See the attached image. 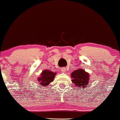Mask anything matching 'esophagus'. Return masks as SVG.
Instances as JSON below:
<instances>
[{
  "label": "esophagus",
  "instance_id": "1",
  "mask_svg": "<svg viewBox=\"0 0 120 120\" xmlns=\"http://www.w3.org/2000/svg\"><path fill=\"white\" fill-rule=\"evenodd\" d=\"M61 72H65V68H61Z\"/></svg>",
  "mask_w": 120,
  "mask_h": 120
}]
</instances>
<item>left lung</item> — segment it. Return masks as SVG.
I'll use <instances>...</instances> for the list:
<instances>
[{
  "label": "left lung",
  "instance_id": "8db88e82",
  "mask_svg": "<svg viewBox=\"0 0 120 120\" xmlns=\"http://www.w3.org/2000/svg\"><path fill=\"white\" fill-rule=\"evenodd\" d=\"M72 81L77 88L84 89L88 85L89 75L82 69H78L71 73Z\"/></svg>",
  "mask_w": 120,
  "mask_h": 120
}]
</instances>
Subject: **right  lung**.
Segmentation results:
<instances>
[{"mask_svg": "<svg viewBox=\"0 0 120 120\" xmlns=\"http://www.w3.org/2000/svg\"><path fill=\"white\" fill-rule=\"evenodd\" d=\"M56 75V73L49 70H44L41 73L40 77L38 79L39 84L41 86H47L50 82H52L53 81Z\"/></svg>", "mask_w": 120, "mask_h": 120, "instance_id": "add662e5", "label": "right lung"}]
</instances>
